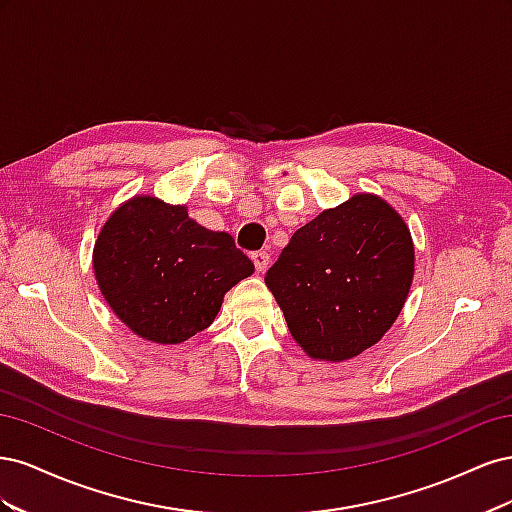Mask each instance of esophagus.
Segmentation results:
<instances>
[{
    "label": "esophagus",
    "instance_id": "1",
    "mask_svg": "<svg viewBox=\"0 0 512 512\" xmlns=\"http://www.w3.org/2000/svg\"><path fill=\"white\" fill-rule=\"evenodd\" d=\"M252 262H254V267H256V271L258 273H265L267 271V267H269V254L267 252H254L252 254Z\"/></svg>",
    "mask_w": 512,
    "mask_h": 512
}]
</instances>
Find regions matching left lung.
<instances>
[{
  "label": "left lung",
  "mask_w": 512,
  "mask_h": 512,
  "mask_svg": "<svg viewBox=\"0 0 512 512\" xmlns=\"http://www.w3.org/2000/svg\"><path fill=\"white\" fill-rule=\"evenodd\" d=\"M414 275L410 230L382 198L356 194L294 232L265 284L312 359L344 361L391 329Z\"/></svg>",
  "instance_id": "left-lung-1"
}]
</instances>
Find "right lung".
<instances>
[{"mask_svg":"<svg viewBox=\"0 0 512 512\" xmlns=\"http://www.w3.org/2000/svg\"><path fill=\"white\" fill-rule=\"evenodd\" d=\"M96 280L113 312L149 342L179 344L205 331L224 294L254 273L235 239L188 218V209L138 196L104 224Z\"/></svg>","mask_w":512,"mask_h":512,"instance_id":"add662e5","label":"right lung"}]
</instances>
